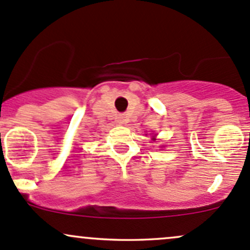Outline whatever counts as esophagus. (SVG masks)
<instances>
[{
  "label": "esophagus",
  "instance_id": "34e87169",
  "mask_svg": "<svg viewBox=\"0 0 250 250\" xmlns=\"http://www.w3.org/2000/svg\"><path fill=\"white\" fill-rule=\"evenodd\" d=\"M120 123H125V117L120 116Z\"/></svg>",
  "mask_w": 250,
  "mask_h": 250
}]
</instances>
